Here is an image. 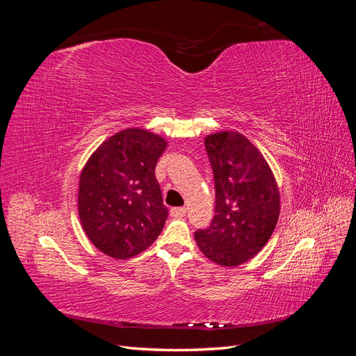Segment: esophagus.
I'll return each instance as SVG.
<instances>
[{"label":"esophagus","mask_w":356,"mask_h":356,"mask_svg":"<svg viewBox=\"0 0 356 356\" xmlns=\"http://www.w3.org/2000/svg\"><path fill=\"white\" fill-rule=\"evenodd\" d=\"M186 213H187V209L186 208H174V209H170V215L174 218H179V217H186Z\"/></svg>","instance_id":"obj_1"}]
</instances>
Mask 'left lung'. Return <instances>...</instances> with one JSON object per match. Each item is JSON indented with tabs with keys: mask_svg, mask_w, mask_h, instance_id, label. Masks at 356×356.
I'll list each match as a JSON object with an SVG mask.
<instances>
[{
	"mask_svg": "<svg viewBox=\"0 0 356 356\" xmlns=\"http://www.w3.org/2000/svg\"><path fill=\"white\" fill-rule=\"evenodd\" d=\"M215 181V217L195 239L202 254L222 267L241 266L270 239L281 213L273 170L250 139L221 131L204 136Z\"/></svg>",
	"mask_w": 356,
	"mask_h": 356,
	"instance_id": "1",
	"label": "left lung"
}]
</instances>
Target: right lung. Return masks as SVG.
Wrapping results in <instances>:
<instances>
[{"label":"right lung","instance_id":"obj_1","mask_svg":"<svg viewBox=\"0 0 356 356\" xmlns=\"http://www.w3.org/2000/svg\"><path fill=\"white\" fill-rule=\"evenodd\" d=\"M168 141L127 127L95 149L81 169L79 215L89 241L115 260L145 251L163 230L168 209L154 169Z\"/></svg>","mask_w":356,"mask_h":356}]
</instances>
